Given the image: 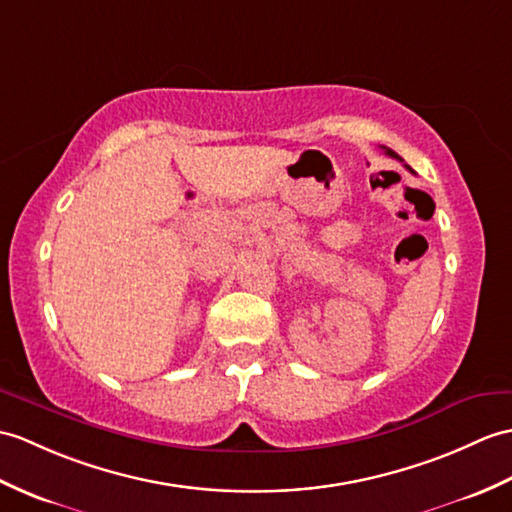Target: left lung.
I'll use <instances>...</instances> for the list:
<instances>
[{
	"label": "left lung",
	"mask_w": 512,
	"mask_h": 512,
	"mask_svg": "<svg viewBox=\"0 0 512 512\" xmlns=\"http://www.w3.org/2000/svg\"><path fill=\"white\" fill-rule=\"evenodd\" d=\"M384 152L388 154V157H392V159H399V154L397 152H392V150H388V148H384ZM399 161H403V159H399ZM406 168L412 172V168H410V165H406Z\"/></svg>",
	"instance_id": "8db88e82"
}]
</instances>
